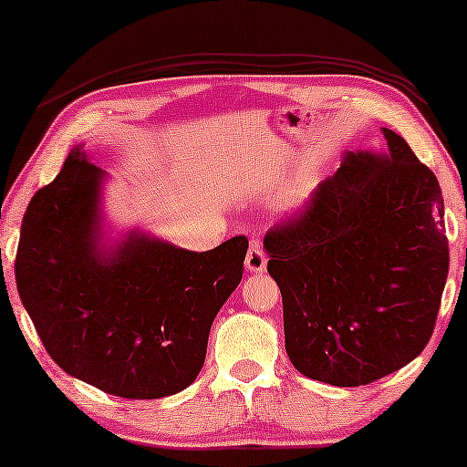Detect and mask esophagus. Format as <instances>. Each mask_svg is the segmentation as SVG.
Segmentation results:
<instances>
[{"mask_svg":"<svg viewBox=\"0 0 467 467\" xmlns=\"http://www.w3.org/2000/svg\"><path fill=\"white\" fill-rule=\"evenodd\" d=\"M265 265H267V256L264 248H261L259 241H252L248 254H245V267H248L250 272H264Z\"/></svg>","mask_w":467,"mask_h":467,"instance_id":"esophagus-1","label":"esophagus"}]
</instances>
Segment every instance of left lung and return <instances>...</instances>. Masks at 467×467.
I'll use <instances>...</instances> for the list:
<instances>
[{"instance_id":"obj_1","label":"left lung","mask_w":467,"mask_h":467,"mask_svg":"<svg viewBox=\"0 0 467 467\" xmlns=\"http://www.w3.org/2000/svg\"><path fill=\"white\" fill-rule=\"evenodd\" d=\"M347 153L301 213L265 234L285 351L305 378L362 387L431 340L448 278L439 182L409 142Z\"/></svg>"}]
</instances>
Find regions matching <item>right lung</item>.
<instances>
[{"label": "right lung", "mask_w": 467, "mask_h": 467, "mask_svg": "<svg viewBox=\"0 0 467 467\" xmlns=\"http://www.w3.org/2000/svg\"><path fill=\"white\" fill-rule=\"evenodd\" d=\"M105 178L78 144L35 192L15 259L19 298L72 378L127 400L175 395L202 371L213 320L244 276L248 239L191 252L130 230L107 248Z\"/></svg>", "instance_id": "obj_1"}]
</instances>
